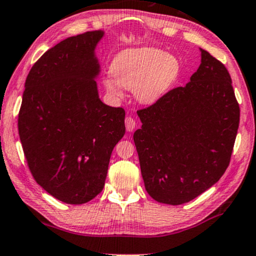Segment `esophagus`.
Instances as JSON below:
<instances>
[{"label": "esophagus", "instance_id": "34e87169", "mask_svg": "<svg viewBox=\"0 0 256 256\" xmlns=\"http://www.w3.org/2000/svg\"><path fill=\"white\" fill-rule=\"evenodd\" d=\"M124 124H126V128H127L128 132H132L135 129L136 122H135L134 118H132V116H127V118H126Z\"/></svg>", "mask_w": 256, "mask_h": 256}]
</instances>
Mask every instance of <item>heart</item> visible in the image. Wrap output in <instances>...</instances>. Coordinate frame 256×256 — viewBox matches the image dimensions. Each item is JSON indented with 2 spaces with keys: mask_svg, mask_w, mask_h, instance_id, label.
<instances>
[{
  "mask_svg": "<svg viewBox=\"0 0 256 256\" xmlns=\"http://www.w3.org/2000/svg\"><path fill=\"white\" fill-rule=\"evenodd\" d=\"M114 78L104 81L110 94L121 96V86L134 90L135 98L144 104H152L166 95L180 72V63L170 54L158 48L127 49L112 60Z\"/></svg>",
  "mask_w": 256,
  "mask_h": 256,
  "instance_id": "heart-1",
  "label": "heart"
}]
</instances>
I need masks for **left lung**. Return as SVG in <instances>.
I'll return each mask as SVG.
<instances>
[{"label":"left lung","mask_w":256,"mask_h":256,"mask_svg":"<svg viewBox=\"0 0 256 256\" xmlns=\"http://www.w3.org/2000/svg\"><path fill=\"white\" fill-rule=\"evenodd\" d=\"M201 50L184 87L138 110L134 132L146 190L155 201L182 204L220 180L230 166L240 108L227 68Z\"/></svg>","instance_id":"1"}]
</instances>
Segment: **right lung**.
<instances>
[{
  "label": "right lung",
  "instance_id": "right-lung-1",
  "mask_svg": "<svg viewBox=\"0 0 256 256\" xmlns=\"http://www.w3.org/2000/svg\"><path fill=\"white\" fill-rule=\"evenodd\" d=\"M104 32L63 40L26 76L18 134L35 181L69 204L90 201L104 189L115 144L124 138V109L104 104L95 78V48Z\"/></svg>",
  "mask_w": 256,
  "mask_h": 256
}]
</instances>
